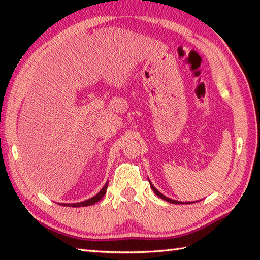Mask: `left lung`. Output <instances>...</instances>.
Returning <instances> with one entry per match:
<instances>
[{
  "label": "left lung",
  "mask_w": 260,
  "mask_h": 260,
  "mask_svg": "<svg viewBox=\"0 0 260 260\" xmlns=\"http://www.w3.org/2000/svg\"><path fill=\"white\" fill-rule=\"evenodd\" d=\"M150 187H151V189L153 190V192L156 193V195L158 196V197H160V199H162L164 201H167V202H170V203H173V204H182L181 202H178V201H174V200H171V199H167L166 196H164L162 195V193H160L159 191L157 190V189L152 186V183H150ZM189 203H190V202H189Z\"/></svg>",
  "instance_id": "left-lung-1"
}]
</instances>
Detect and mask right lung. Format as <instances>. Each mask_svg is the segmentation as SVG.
Segmentation results:
<instances>
[{"instance_id": "obj_1", "label": "right lung", "mask_w": 260, "mask_h": 260, "mask_svg": "<svg viewBox=\"0 0 260 260\" xmlns=\"http://www.w3.org/2000/svg\"><path fill=\"white\" fill-rule=\"evenodd\" d=\"M108 184H109V182H107V183L104 184V187L102 188V190H101V191L98 193V195L94 196V197H91V199L87 200V201H85V202H80V203H74V204H64V203H63V204H60V205H63V206H70V208H80V206L93 205V204H95V203H98V202L105 195V192H107Z\"/></svg>"}]
</instances>
